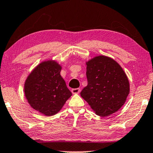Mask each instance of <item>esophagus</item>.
Instances as JSON below:
<instances>
[{
    "instance_id": "obj_1",
    "label": "esophagus",
    "mask_w": 153,
    "mask_h": 153,
    "mask_svg": "<svg viewBox=\"0 0 153 153\" xmlns=\"http://www.w3.org/2000/svg\"><path fill=\"white\" fill-rule=\"evenodd\" d=\"M71 91H72L73 94H79L80 92V88L72 89H71Z\"/></svg>"
}]
</instances>
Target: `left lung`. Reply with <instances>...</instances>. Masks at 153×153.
Segmentation results:
<instances>
[{"instance_id": "8db88e82", "label": "left lung", "mask_w": 153, "mask_h": 153, "mask_svg": "<svg viewBox=\"0 0 153 153\" xmlns=\"http://www.w3.org/2000/svg\"><path fill=\"white\" fill-rule=\"evenodd\" d=\"M87 85L80 95L97 115L106 117L125 103L129 83L121 66L113 59L98 56L87 62Z\"/></svg>"}]
</instances>
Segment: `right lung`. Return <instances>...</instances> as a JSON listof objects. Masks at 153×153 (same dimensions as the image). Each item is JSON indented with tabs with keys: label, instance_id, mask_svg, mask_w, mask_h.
I'll return each instance as SVG.
<instances>
[{
	"label": "right lung",
	"instance_id": "obj_1",
	"mask_svg": "<svg viewBox=\"0 0 153 153\" xmlns=\"http://www.w3.org/2000/svg\"><path fill=\"white\" fill-rule=\"evenodd\" d=\"M61 70L56 62H44L30 73L25 82L24 92L28 103L45 115L57 113L72 95L61 76Z\"/></svg>",
	"mask_w": 153,
	"mask_h": 153
}]
</instances>
